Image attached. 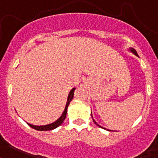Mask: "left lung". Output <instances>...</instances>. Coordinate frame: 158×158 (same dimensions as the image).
Here are the masks:
<instances>
[{"label": "left lung", "mask_w": 158, "mask_h": 158, "mask_svg": "<svg viewBox=\"0 0 158 158\" xmlns=\"http://www.w3.org/2000/svg\"><path fill=\"white\" fill-rule=\"evenodd\" d=\"M129 50H130V51H131L132 52H133V53H134V55H136V56H138V53H137V52H136V50L134 49V48H129ZM93 121H94V123H96V125L97 126H99V127H100V128H102V129H105V128H103V127H102V126H101V125H99L98 123H96V121L94 120V119H93ZM109 131H110V130H109Z\"/></svg>", "instance_id": "8db88e82"}]
</instances>
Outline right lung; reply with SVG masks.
<instances>
[{
	"instance_id": "1",
	"label": "right lung",
	"mask_w": 158,
	"mask_h": 158,
	"mask_svg": "<svg viewBox=\"0 0 158 158\" xmlns=\"http://www.w3.org/2000/svg\"><path fill=\"white\" fill-rule=\"evenodd\" d=\"M76 88H73L71 91L68 94V100H67V104H66L65 109H64V110L62 112V114L60 116L59 118H57V120L54 121L53 123H51L49 124H46V125H34V124H31V123H28V125L30 126L31 128L33 129H36V130H39V131H48V130H52V129H56L57 128L58 126H60L63 123V121L65 119L66 115H67V112H68V107L69 106V104L72 101V100L73 99V96H74V91H75Z\"/></svg>"
}]
</instances>
